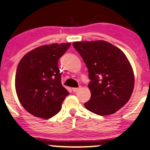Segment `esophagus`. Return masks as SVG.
Here are the masks:
<instances>
[{
	"label": "esophagus",
	"instance_id": "34e87169",
	"mask_svg": "<svg viewBox=\"0 0 150 150\" xmlns=\"http://www.w3.org/2000/svg\"><path fill=\"white\" fill-rule=\"evenodd\" d=\"M79 89H80V87H77H77H74V88H72V89H73V91L74 92H77V91Z\"/></svg>",
	"mask_w": 150,
	"mask_h": 150
}]
</instances>
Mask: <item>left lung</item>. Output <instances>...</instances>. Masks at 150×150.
<instances>
[{"label":"left lung","instance_id":"1","mask_svg":"<svg viewBox=\"0 0 150 150\" xmlns=\"http://www.w3.org/2000/svg\"><path fill=\"white\" fill-rule=\"evenodd\" d=\"M73 45L88 68L91 98L85 106L100 116L111 115L129 101L135 85L133 70L125 53L103 40Z\"/></svg>","mask_w":150,"mask_h":150}]
</instances>
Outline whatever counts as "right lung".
<instances>
[{"label":"right lung","mask_w":150,"mask_h":150,"mask_svg":"<svg viewBox=\"0 0 150 150\" xmlns=\"http://www.w3.org/2000/svg\"><path fill=\"white\" fill-rule=\"evenodd\" d=\"M70 45L56 43L39 46L20 60L15 90L20 104L30 114L47 119L61 110L69 92L61 84L58 61Z\"/></svg>","instance_id":"add662e5"}]
</instances>
